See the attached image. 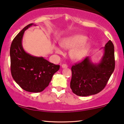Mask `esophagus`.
Instances as JSON below:
<instances>
[{
	"label": "esophagus",
	"mask_w": 124,
	"mask_h": 124,
	"mask_svg": "<svg viewBox=\"0 0 124 124\" xmlns=\"http://www.w3.org/2000/svg\"><path fill=\"white\" fill-rule=\"evenodd\" d=\"M61 67H62V68H67L68 66L66 64H63V65H62V66H61Z\"/></svg>",
	"instance_id": "34e87169"
}]
</instances>
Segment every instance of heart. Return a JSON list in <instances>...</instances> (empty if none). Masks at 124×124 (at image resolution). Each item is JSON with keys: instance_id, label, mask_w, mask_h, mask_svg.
Here are the masks:
<instances>
[{"instance_id": "obj_1", "label": "heart", "mask_w": 124, "mask_h": 124, "mask_svg": "<svg viewBox=\"0 0 124 124\" xmlns=\"http://www.w3.org/2000/svg\"><path fill=\"white\" fill-rule=\"evenodd\" d=\"M87 37L81 34H74L69 37L63 38L60 40L61 46L65 49H70L69 55L74 61H79L84 58L87 54L90 44L86 41ZM55 53L62 55L63 51L61 47L54 44L53 45Z\"/></svg>"}]
</instances>
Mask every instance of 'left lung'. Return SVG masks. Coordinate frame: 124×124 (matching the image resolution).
Masks as SVG:
<instances>
[{"instance_id":"left-lung-1","label":"left lung","mask_w":124,"mask_h":124,"mask_svg":"<svg viewBox=\"0 0 124 124\" xmlns=\"http://www.w3.org/2000/svg\"><path fill=\"white\" fill-rule=\"evenodd\" d=\"M98 63H94L87 57L71 67L70 87L78 96L96 94L107 84L115 67L114 45L109 40Z\"/></svg>"}]
</instances>
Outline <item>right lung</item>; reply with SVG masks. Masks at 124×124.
Returning <instances> with one entry per match:
<instances>
[{
	"label": "right lung",
	"instance_id": "add662e5",
	"mask_svg": "<svg viewBox=\"0 0 124 124\" xmlns=\"http://www.w3.org/2000/svg\"><path fill=\"white\" fill-rule=\"evenodd\" d=\"M36 26L34 23L23 28L12 40L10 54L12 78L23 90L32 93L41 92L48 86L59 65L50 63L42 57L26 52L22 46L24 31Z\"/></svg>",
	"mask_w": 124,
	"mask_h": 124
}]
</instances>
